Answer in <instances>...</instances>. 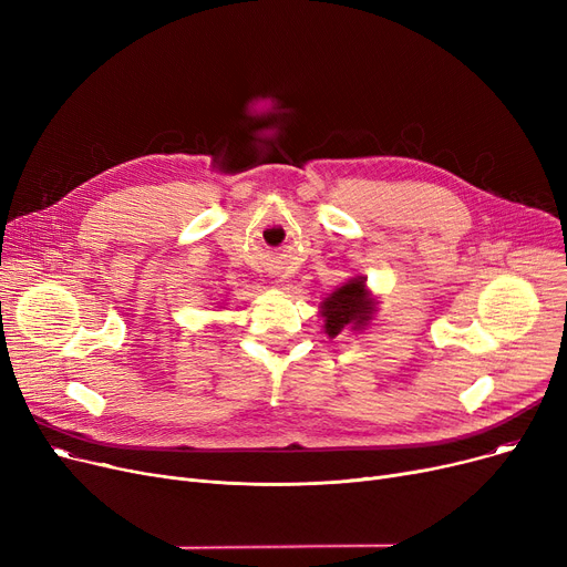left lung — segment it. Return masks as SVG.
Instances as JSON below:
<instances>
[{
  "mask_svg": "<svg viewBox=\"0 0 567 567\" xmlns=\"http://www.w3.org/2000/svg\"><path fill=\"white\" fill-rule=\"evenodd\" d=\"M377 312V301L365 287V278H351L321 303L323 331L338 338L344 331H363Z\"/></svg>",
  "mask_w": 567,
  "mask_h": 567,
  "instance_id": "left-lung-1",
  "label": "left lung"
}]
</instances>
